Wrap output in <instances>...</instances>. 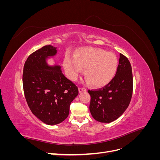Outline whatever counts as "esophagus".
I'll return each mask as SVG.
<instances>
[{"label": "esophagus", "mask_w": 160, "mask_h": 160, "mask_svg": "<svg viewBox=\"0 0 160 160\" xmlns=\"http://www.w3.org/2000/svg\"><path fill=\"white\" fill-rule=\"evenodd\" d=\"M79 93H81L83 91H86V89L84 88H79Z\"/></svg>", "instance_id": "1"}]
</instances>
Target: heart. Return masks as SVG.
Segmentation results:
<instances>
[{
    "label": "heart",
    "instance_id": "heart-1",
    "mask_svg": "<svg viewBox=\"0 0 160 160\" xmlns=\"http://www.w3.org/2000/svg\"><path fill=\"white\" fill-rule=\"evenodd\" d=\"M63 66L69 79H76L82 69L89 83L103 87L113 78L118 69V59L113 52L97 49L83 48L77 51L74 57L67 55Z\"/></svg>",
    "mask_w": 160,
    "mask_h": 160
}]
</instances>
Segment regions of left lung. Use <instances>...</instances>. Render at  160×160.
<instances>
[{"mask_svg":"<svg viewBox=\"0 0 160 160\" xmlns=\"http://www.w3.org/2000/svg\"><path fill=\"white\" fill-rule=\"evenodd\" d=\"M91 95L90 112L98 122L110 123L126 110L133 93V75L130 62L120 53L117 72L103 88L88 90Z\"/></svg>","mask_w":160,"mask_h":160,"instance_id":"left-lung-1","label":"left lung"}]
</instances>
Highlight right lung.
<instances>
[{"mask_svg":"<svg viewBox=\"0 0 160 160\" xmlns=\"http://www.w3.org/2000/svg\"><path fill=\"white\" fill-rule=\"evenodd\" d=\"M57 53L56 47L45 45L27 58L22 85L32 113L48 125L60 123L68 117L70 105L79 94L78 88L62 74L60 66L50 67L46 59Z\"/></svg>","mask_w":160,"mask_h":160,"instance_id":"obj_1","label":"right lung"}]
</instances>
